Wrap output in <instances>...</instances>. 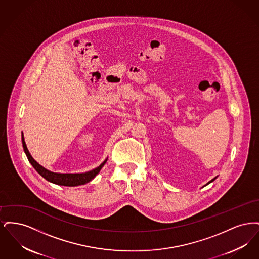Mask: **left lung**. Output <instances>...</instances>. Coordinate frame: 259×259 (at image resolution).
Returning <instances> with one entry per match:
<instances>
[{
    "mask_svg": "<svg viewBox=\"0 0 259 259\" xmlns=\"http://www.w3.org/2000/svg\"><path fill=\"white\" fill-rule=\"evenodd\" d=\"M217 178H218V177H215V178H213V179H212V180H211V181H209V183H208V184H207V185H209V184H210V183H212V182H213V181H214V180H215V179H217Z\"/></svg>",
    "mask_w": 259,
    "mask_h": 259,
    "instance_id": "obj_1",
    "label": "left lung"
}]
</instances>
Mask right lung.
Returning a JSON list of instances; mask_svg holds the SVG:
<instances>
[{
	"instance_id": "obj_1",
	"label": "right lung",
	"mask_w": 259,
	"mask_h": 259,
	"mask_svg": "<svg viewBox=\"0 0 259 259\" xmlns=\"http://www.w3.org/2000/svg\"><path fill=\"white\" fill-rule=\"evenodd\" d=\"M21 139H22V146H23L26 156H27L29 162L31 163V165L35 168V170L44 179H46L47 181H49L52 184H55V185H64V186H77V185H85L87 183L91 182L98 175L99 172L101 171V169L103 168V166L106 164V162L108 160V158H107L97 168H95L91 171H88V172H75V174H62V172H51L50 170L46 169L45 167H42L41 165H39L37 161L32 157V155L30 154V152L27 148V146H26L23 133L21 135Z\"/></svg>"
}]
</instances>
